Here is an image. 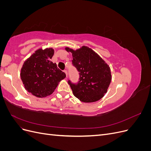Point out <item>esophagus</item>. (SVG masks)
Wrapping results in <instances>:
<instances>
[{"mask_svg":"<svg viewBox=\"0 0 151 151\" xmlns=\"http://www.w3.org/2000/svg\"><path fill=\"white\" fill-rule=\"evenodd\" d=\"M63 72H64V73L66 74V77H67V70H63Z\"/></svg>","mask_w":151,"mask_h":151,"instance_id":"esophagus-1","label":"esophagus"}]
</instances>
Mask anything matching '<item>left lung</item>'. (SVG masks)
<instances>
[{"mask_svg": "<svg viewBox=\"0 0 151 151\" xmlns=\"http://www.w3.org/2000/svg\"><path fill=\"white\" fill-rule=\"evenodd\" d=\"M65 50L72 53V65L79 72L78 83L68 81L74 95L85 103L95 102L102 98L111 81L108 65L92 49L87 47L84 46L76 51L68 47Z\"/></svg>", "mask_w": 151, "mask_h": 151, "instance_id": "8db88e82", "label": "left lung"}]
</instances>
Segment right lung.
Instances as JSON below:
<instances>
[{
    "label": "right lung",
    "mask_w": 151,
    "mask_h": 151,
    "mask_svg": "<svg viewBox=\"0 0 151 151\" xmlns=\"http://www.w3.org/2000/svg\"><path fill=\"white\" fill-rule=\"evenodd\" d=\"M53 48H40L24 62L21 71V78L25 89L38 98L53 93L58 83L66 77L51 59Z\"/></svg>",
    "instance_id": "add662e5"
}]
</instances>
